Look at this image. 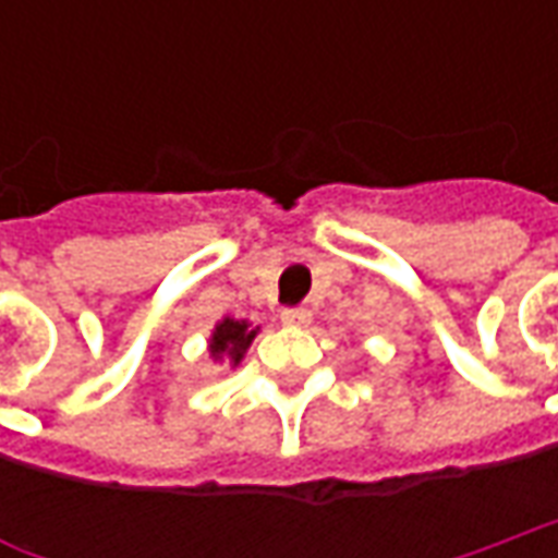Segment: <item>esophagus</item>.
<instances>
[{
	"label": "esophagus",
	"instance_id": "1",
	"mask_svg": "<svg viewBox=\"0 0 558 558\" xmlns=\"http://www.w3.org/2000/svg\"><path fill=\"white\" fill-rule=\"evenodd\" d=\"M280 319H283V326L304 328L311 326V311H304V307H287V311L280 314Z\"/></svg>",
	"mask_w": 558,
	"mask_h": 558
}]
</instances>
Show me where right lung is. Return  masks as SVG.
<instances>
[{
	"label": "right lung",
	"instance_id": "add662e5",
	"mask_svg": "<svg viewBox=\"0 0 558 558\" xmlns=\"http://www.w3.org/2000/svg\"><path fill=\"white\" fill-rule=\"evenodd\" d=\"M256 335H259V326H251L247 319L223 316L220 323H215L211 335H208V355H211V362L239 367Z\"/></svg>",
	"mask_w": 558,
	"mask_h": 558
}]
</instances>
